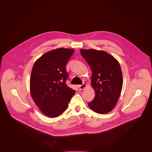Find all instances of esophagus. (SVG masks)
Listing matches in <instances>:
<instances>
[{"label": "esophagus", "instance_id": "esophagus-1", "mask_svg": "<svg viewBox=\"0 0 152 152\" xmlns=\"http://www.w3.org/2000/svg\"><path fill=\"white\" fill-rule=\"evenodd\" d=\"M86 86H87V85H86V83H83V84H81V85H79V86H78V87H79V90H83L84 88H86Z\"/></svg>", "mask_w": 152, "mask_h": 152}]
</instances>
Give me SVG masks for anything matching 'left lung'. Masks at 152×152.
Here are the masks:
<instances>
[{
    "mask_svg": "<svg viewBox=\"0 0 152 152\" xmlns=\"http://www.w3.org/2000/svg\"><path fill=\"white\" fill-rule=\"evenodd\" d=\"M92 74L91 85L95 97L88 103L89 108L99 114H105L115 107L123 87V75L118 61L104 51L80 50Z\"/></svg>",
    "mask_w": 152,
    "mask_h": 152,
    "instance_id": "left-lung-1",
    "label": "left lung"
}]
</instances>
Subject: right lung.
<instances>
[{
  "label": "right lung",
  "instance_id": "1",
  "mask_svg": "<svg viewBox=\"0 0 152 152\" xmlns=\"http://www.w3.org/2000/svg\"><path fill=\"white\" fill-rule=\"evenodd\" d=\"M74 49L59 48L41 56L34 63L30 78L32 98L45 115L55 118L68 107L76 91L66 81V66Z\"/></svg>",
  "mask_w": 152,
  "mask_h": 152
}]
</instances>
